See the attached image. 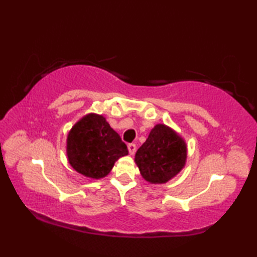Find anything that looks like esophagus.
<instances>
[{
	"mask_svg": "<svg viewBox=\"0 0 257 257\" xmlns=\"http://www.w3.org/2000/svg\"><path fill=\"white\" fill-rule=\"evenodd\" d=\"M136 150H137V147H136V145H135V144H129L128 145V151H129V153L132 154V155H134L135 153H136Z\"/></svg>",
	"mask_w": 257,
	"mask_h": 257,
	"instance_id": "obj_1",
	"label": "esophagus"
}]
</instances>
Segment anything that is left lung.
<instances>
[{"mask_svg":"<svg viewBox=\"0 0 257 257\" xmlns=\"http://www.w3.org/2000/svg\"><path fill=\"white\" fill-rule=\"evenodd\" d=\"M187 146L179 135L165 124H156L139 147L135 162L151 184H164L185 167Z\"/></svg>","mask_w":257,"mask_h":257,"instance_id":"8db88e82","label":"left lung"}]
</instances>
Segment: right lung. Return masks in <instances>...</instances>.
<instances>
[{
    "label": "right lung",
    "mask_w": 257,
    "mask_h": 257,
    "mask_svg": "<svg viewBox=\"0 0 257 257\" xmlns=\"http://www.w3.org/2000/svg\"><path fill=\"white\" fill-rule=\"evenodd\" d=\"M67 154L77 172L99 179L110 173L116 160L128 154V149L103 115L90 113L69 133Z\"/></svg>",
    "instance_id": "add662e5"
}]
</instances>
